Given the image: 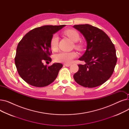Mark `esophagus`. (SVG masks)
<instances>
[{"label":"esophagus","mask_w":129,"mask_h":129,"mask_svg":"<svg viewBox=\"0 0 129 129\" xmlns=\"http://www.w3.org/2000/svg\"><path fill=\"white\" fill-rule=\"evenodd\" d=\"M71 64H67V63H65V64H64V65L65 66H67V67H69V66H71Z\"/></svg>","instance_id":"1"}]
</instances>
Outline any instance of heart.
<instances>
[{"label": "heart", "instance_id": "1", "mask_svg": "<svg viewBox=\"0 0 129 129\" xmlns=\"http://www.w3.org/2000/svg\"><path fill=\"white\" fill-rule=\"evenodd\" d=\"M64 35L68 37L74 42H76L75 44V48L78 50H81L83 48V44L82 43L77 42L80 39V36L78 32L73 29H69L65 30L64 32ZM59 38L57 35L54 34L53 35L50 40V47L52 51H56L58 46ZM77 56V54L75 52H60L55 56V60L57 62L65 63L69 64L72 62L74 58H76Z\"/></svg>", "mask_w": 129, "mask_h": 129}]
</instances>
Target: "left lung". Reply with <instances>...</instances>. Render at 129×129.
Segmentation results:
<instances>
[{
    "mask_svg": "<svg viewBox=\"0 0 129 129\" xmlns=\"http://www.w3.org/2000/svg\"><path fill=\"white\" fill-rule=\"evenodd\" d=\"M73 27L82 34L87 42V49L79 58L86 63L79 64L74 75L75 82L85 87L93 88L109 79L116 66L117 57L114 44L103 30L88 24Z\"/></svg>",
    "mask_w": 129,
    "mask_h": 129,
    "instance_id": "obj_1",
    "label": "left lung"
}]
</instances>
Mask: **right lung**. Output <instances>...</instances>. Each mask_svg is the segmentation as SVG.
Listing matches in <instances>:
<instances>
[{
	"mask_svg": "<svg viewBox=\"0 0 129 129\" xmlns=\"http://www.w3.org/2000/svg\"><path fill=\"white\" fill-rule=\"evenodd\" d=\"M65 26L38 27L27 33L19 42L15 64L19 75L26 83L42 87L50 85L56 79L63 65L55 63L47 66L43 63L51 62L50 40L53 35Z\"/></svg>",
	"mask_w": 129,
	"mask_h": 129,
	"instance_id": "obj_1",
	"label": "right lung"
}]
</instances>
